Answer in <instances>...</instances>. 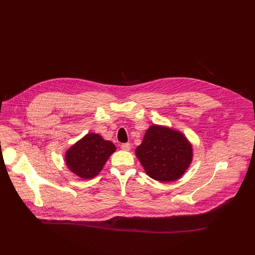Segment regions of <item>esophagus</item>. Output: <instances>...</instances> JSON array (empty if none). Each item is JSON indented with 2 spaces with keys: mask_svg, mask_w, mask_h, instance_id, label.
<instances>
[{
  "mask_svg": "<svg viewBox=\"0 0 255 255\" xmlns=\"http://www.w3.org/2000/svg\"><path fill=\"white\" fill-rule=\"evenodd\" d=\"M121 149L124 150V151H129L131 149V144L129 142L122 143V144H121Z\"/></svg>",
  "mask_w": 255,
  "mask_h": 255,
  "instance_id": "34e87169",
  "label": "esophagus"
}]
</instances>
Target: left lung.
Segmentation results:
<instances>
[{
	"instance_id": "left-lung-1",
	"label": "left lung",
	"mask_w": 255,
	"mask_h": 255,
	"mask_svg": "<svg viewBox=\"0 0 255 255\" xmlns=\"http://www.w3.org/2000/svg\"><path fill=\"white\" fill-rule=\"evenodd\" d=\"M135 155L150 178L160 182H173L190 166L193 146L181 131L153 124L146 129Z\"/></svg>"
}]
</instances>
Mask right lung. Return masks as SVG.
<instances>
[{"mask_svg": "<svg viewBox=\"0 0 255 255\" xmlns=\"http://www.w3.org/2000/svg\"><path fill=\"white\" fill-rule=\"evenodd\" d=\"M117 150L116 145L98 133H88L73 143L65 153V163L75 176L93 179L102 170L106 161Z\"/></svg>", "mask_w": 255, "mask_h": 255, "instance_id": "1", "label": "right lung"}]
</instances>
